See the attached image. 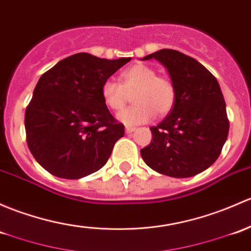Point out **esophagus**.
Segmentation results:
<instances>
[{"label": "esophagus", "mask_w": 251, "mask_h": 251, "mask_svg": "<svg viewBox=\"0 0 251 251\" xmlns=\"http://www.w3.org/2000/svg\"><path fill=\"white\" fill-rule=\"evenodd\" d=\"M125 131H126V133H132L134 131V127H132V126H126Z\"/></svg>", "instance_id": "esophagus-1"}]
</instances>
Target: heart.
Returning a JSON list of instances; mask_svg holds the SVG:
<instances>
[{
  "instance_id": "heart-1",
  "label": "heart",
  "mask_w": 251,
  "mask_h": 251,
  "mask_svg": "<svg viewBox=\"0 0 251 251\" xmlns=\"http://www.w3.org/2000/svg\"><path fill=\"white\" fill-rule=\"evenodd\" d=\"M134 91L133 105L117 115L118 121L127 126L148 123L157 115L168 114L176 101V89L168 78L157 75L154 68L137 63L123 71L120 83L107 79L101 88L103 103L112 110H120L127 101L128 92Z\"/></svg>"
}]
</instances>
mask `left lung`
<instances>
[{"instance_id":"8db88e82","label":"left lung","mask_w":251,"mask_h":251,"mask_svg":"<svg viewBox=\"0 0 251 251\" xmlns=\"http://www.w3.org/2000/svg\"><path fill=\"white\" fill-rule=\"evenodd\" d=\"M155 59L170 75L176 101L170 114L150 127L152 141L141 150L151 170L173 178H189L215 162L227 139L230 123L218 80L197 60L173 49H161L142 60Z\"/></svg>"}]
</instances>
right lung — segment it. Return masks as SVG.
<instances>
[{
  "instance_id": "right-lung-1",
  "label": "right lung",
  "mask_w": 251,
  "mask_h": 251,
  "mask_svg": "<svg viewBox=\"0 0 251 251\" xmlns=\"http://www.w3.org/2000/svg\"><path fill=\"white\" fill-rule=\"evenodd\" d=\"M130 60L78 52L39 78L26 108L25 130L28 149L44 170L79 179L105 165L125 127L103 103L101 88Z\"/></svg>"
}]
</instances>
